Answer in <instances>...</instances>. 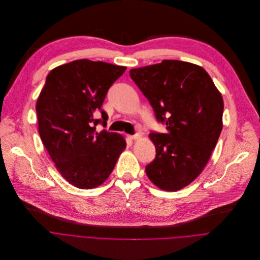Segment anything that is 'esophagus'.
Masks as SVG:
<instances>
[{
	"mask_svg": "<svg viewBox=\"0 0 260 260\" xmlns=\"http://www.w3.org/2000/svg\"><path fill=\"white\" fill-rule=\"evenodd\" d=\"M128 138H130L131 140H136L138 138H140V135L139 134H134V135H128Z\"/></svg>",
	"mask_w": 260,
	"mask_h": 260,
	"instance_id": "obj_1",
	"label": "esophagus"
}]
</instances>
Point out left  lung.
<instances>
[{
  "label": "left lung",
  "instance_id": "1",
  "mask_svg": "<svg viewBox=\"0 0 260 260\" xmlns=\"http://www.w3.org/2000/svg\"><path fill=\"white\" fill-rule=\"evenodd\" d=\"M167 133L153 132L155 158L145 172L158 187L174 191L194 180L208 163L222 130L223 100L207 72L166 59L130 70Z\"/></svg>",
  "mask_w": 260,
  "mask_h": 260
}]
</instances>
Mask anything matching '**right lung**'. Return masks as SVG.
Here are the masks:
<instances>
[{
	"label": "right lung",
	"instance_id": "right-lung-1",
	"mask_svg": "<svg viewBox=\"0 0 260 260\" xmlns=\"http://www.w3.org/2000/svg\"><path fill=\"white\" fill-rule=\"evenodd\" d=\"M125 67L79 59L52 70L37 101L39 134L58 172L79 188L105 182L126 147L118 133L102 130L108 114L101 109L110 87ZM99 111L101 119L93 115Z\"/></svg>",
	"mask_w": 260,
	"mask_h": 260
}]
</instances>
